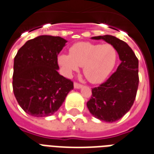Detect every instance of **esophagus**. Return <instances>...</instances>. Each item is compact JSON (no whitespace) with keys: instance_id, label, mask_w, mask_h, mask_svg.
<instances>
[{"instance_id":"34e87169","label":"esophagus","mask_w":154,"mask_h":154,"mask_svg":"<svg viewBox=\"0 0 154 154\" xmlns=\"http://www.w3.org/2000/svg\"><path fill=\"white\" fill-rule=\"evenodd\" d=\"M82 87V85H81L77 82H74V88L75 89H80Z\"/></svg>"}]
</instances>
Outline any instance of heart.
<instances>
[{
  "label": "heart",
  "mask_w": 154,
  "mask_h": 154,
  "mask_svg": "<svg viewBox=\"0 0 154 154\" xmlns=\"http://www.w3.org/2000/svg\"><path fill=\"white\" fill-rule=\"evenodd\" d=\"M118 51L111 44L78 42L72 45L69 54L58 56V63L66 76H71L79 67L91 83L103 82L113 71L118 62Z\"/></svg>",
  "instance_id": "obj_1"
}]
</instances>
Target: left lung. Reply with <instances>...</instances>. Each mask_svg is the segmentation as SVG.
Masks as SVG:
<instances>
[{"mask_svg": "<svg viewBox=\"0 0 154 154\" xmlns=\"http://www.w3.org/2000/svg\"><path fill=\"white\" fill-rule=\"evenodd\" d=\"M103 40L118 51L120 65L105 82L92 89L86 105L94 118L107 122L119 120L134 103L139 86V61L126 42L111 35L91 37Z\"/></svg>", "mask_w": 154, "mask_h": 154, "instance_id": "8db88e82", "label": "left lung"}]
</instances>
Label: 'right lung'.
Masks as SVG:
<instances>
[{"label":"right lung","mask_w":154,"mask_h":154,"mask_svg":"<svg viewBox=\"0 0 154 154\" xmlns=\"http://www.w3.org/2000/svg\"><path fill=\"white\" fill-rule=\"evenodd\" d=\"M66 42L60 36L42 35L28 41L14 57V94L32 117L54 114L73 89V82L58 72L57 57Z\"/></svg>","instance_id":"obj_1"}]
</instances>
